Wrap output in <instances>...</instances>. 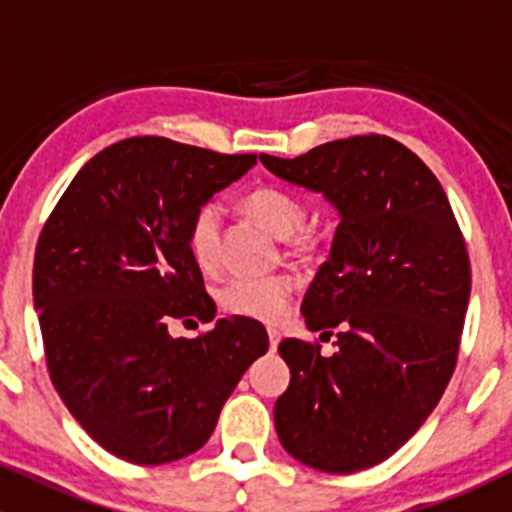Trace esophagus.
<instances>
[{
    "mask_svg": "<svg viewBox=\"0 0 512 512\" xmlns=\"http://www.w3.org/2000/svg\"><path fill=\"white\" fill-rule=\"evenodd\" d=\"M267 337H270V349H272V352H275L277 344H280V332L270 327V329H267Z\"/></svg>",
    "mask_w": 512,
    "mask_h": 512,
    "instance_id": "obj_1",
    "label": "esophagus"
}]
</instances>
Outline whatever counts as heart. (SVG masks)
<instances>
[{"instance_id":"1","label":"heart","mask_w":512,"mask_h":512,"mask_svg":"<svg viewBox=\"0 0 512 512\" xmlns=\"http://www.w3.org/2000/svg\"><path fill=\"white\" fill-rule=\"evenodd\" d=\"M245 210L277 237H292L307 218L302 200L275 185L250 190L245 195ZM220 223H223V208L218 203H203L188 223L185 240H188L190 257L203 270H210L218 262ZM292 292L294 277L287 272L232 277L220 289V304L225 312L237 314V317L257 319V322H280L285 317Z\"/></svg>"}]
</instances>
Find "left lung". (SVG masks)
Here are the masks:
<instances>
[{
    "instance_id": "left-lung-1",
    "label": "left lung",
    "mask_w": 512,
    "mask_h": 512,
    "mask_svg": "<svg viewBox=\"0 0 512 512\" xmlns=\"http://www.w3.org/2000/svg\"><path fill=\"white\" fill-rule=\"evenodd\" d=\"M260 160L339 210L329 260L302 302L322 342L337 332V352L280 344L292 379L275 404L277 436L304 466L364 471L414 436L456 369L471 297L461 227L436 175L389 136Z\"/></svg>"
}]
</instances>
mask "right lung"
<instances>
[{
    "label": "right lung",
    "mask_w": 512,
    "mask_h": 512,
    "mask_svg": "<svg viewBox=\"0 0 512 512\" xmlns=\"http://www.w3.org/2000/svg\"><path fill=\"white\" fill-rule=\"evenodd\" d=\"M255 165L158 136L118 141L76 173L36 242L34 309L46 366L71 416L138 466L198 451L270 339L255 319H218L195 339L170 319L213 322L188 223Z\"/></svg>",
    "instance_id": "1"
}]
</instances>
